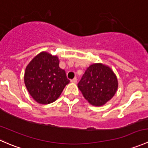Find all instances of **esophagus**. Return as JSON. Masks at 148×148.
<instances>
[{"instance_id": "34e87169", "label": "esophagus", "mask_w": 148, "mask_h": 148, "mask_svg": "<svg viewBox=\"0 0 148 148\" xmlns=\"http://www.w3.org/2000/svg\"><path fill=\"white\" fill-rule=\"evenodd\" d=\"M77 78H74L73 79H71V82H72V83H77Z\"/></svg>"}]
</instances>
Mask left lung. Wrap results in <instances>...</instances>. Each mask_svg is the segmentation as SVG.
<instances>
[{"label":"left lung","mask_w":148,"mask_h":148,"mask_svg":"<svg viewBox=\"0 0 148 148\" xmlns=\"http://www.w3.org/2000/svg\"><path fill=\"white\" fill-rule=\"evenodd\" d=\"M118 86L117 79L110 67L94 64L86 69L78 87L84 97L94 106H102L110 100Z\"/></svg>","instance_id":"left-lung-1"}]
</instances>
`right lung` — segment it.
<instances>
[{
  "label": "right lung",
  "mask_w": 148,
  "mask_h": 148,
  "mask_svg": "<svg viewBox=\"0 0 148 148\" xmlns=\"http://www.w3.org/2000/svg\"><path fill=\"white\" fill-rule=\"evenodd\" d=\"M24 82L37 102L47 104L57 99L69 80L64 70L59 67L57 56L41 52L26 67Z\"/></svg>",
  "instance_id": "obj_1"
}]
</instances>
